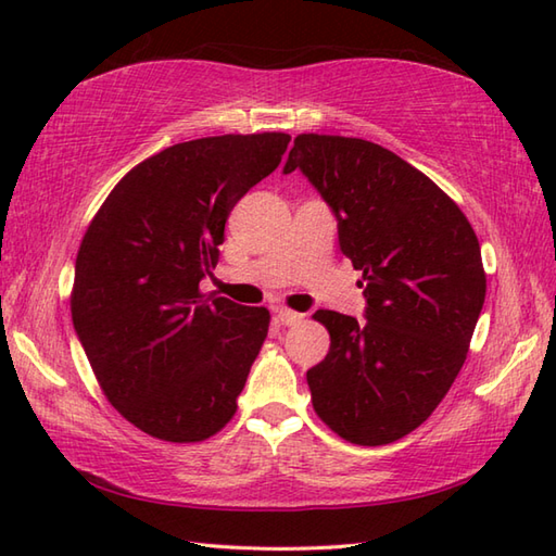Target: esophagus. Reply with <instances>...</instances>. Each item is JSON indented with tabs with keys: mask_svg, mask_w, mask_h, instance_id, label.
<instances>
[{
	"mask_svg": "<svg viewBox=\"0 0 556 556\" xmlns=\"http://www.w3.org/2000/svg\"><path fill=\"white\" fill-rule=\"evenodd\" d=\"M277 320H279L281 325L293 327V325H299V323L303 320V315L296 313V311H289V308H279V311H277Z\"/></svg>",
	"mask_w": 556,
	"mask_h": 556,
	"instance_id": "obj_1",
	"label": "esophagus"
}]
</instances>
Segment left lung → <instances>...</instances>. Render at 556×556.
<instances>
[{"label": "left lung", "mask_w": 556, "mask_h": 556, "mask_svg": "<svg viewBox=\"0 0 556 556\" xmlns=\"http://www.w3.org/2000/svg\"><path fill=\"white\" fill-rule=\"evenodd\" d=\"M293 169L332 207L368 299L365 323L313 315L329 332L308 370L313 408L341 440L392 444L432 416L464 368L488 289L478 236L440 186L370 140L301 134Z\"/></svg>", "instance_id": "left-lung-1"}]
</instances>
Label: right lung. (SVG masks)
<instances>
[{
	"label": "right lung",
	"instance_id": "add662e5",
	"mask_svg": "<svg viewBox=\"0 0 556 556\" xmlns=\"http://www.w3.org/2000/svg\"><path fill=\"white\" fill-rule=\"evenodd\" d=\"M289 134H229L157 152L112 188L76 255L71 317L104 396L172 444L236 413L267 308L200 291L233 205L279 167Z\"/></svg>",
	"mask_w": 556,
	"mask_h": 556
}]
</instances>
